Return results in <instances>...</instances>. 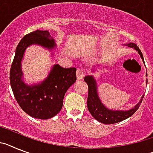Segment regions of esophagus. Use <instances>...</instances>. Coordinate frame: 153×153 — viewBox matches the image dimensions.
I'll list each match as a JSON object with an SVG mask.
<instances>
[{"mask_svg": "<svg viewBox=\"0 0 153 153\" xmlns=\"http://www.w3.org/2000/svg\"><path fill=\"white\" fill-rule=\"evenodd\" d=\"M76 76L78 80H82V78H84L85 76V71L81 68L78 69L76 71Z\"/></svg>", "mask_w": 153, "mask_h": 153, "instance_id": "esophagus-1", "label": "esophagus"}]
</instances>
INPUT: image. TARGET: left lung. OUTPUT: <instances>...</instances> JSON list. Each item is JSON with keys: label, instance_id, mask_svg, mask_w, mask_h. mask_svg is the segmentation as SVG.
<instances>
[{"label": "left lung", "instance_id": "obj_1", "mask_svg": "<svg viewBox=\"0 0 153 153\" xmlns=\"http://www.w3.org/2000/svg\"><path fill=\"white\" fill-rule=\"evenodd\" d=\"M129 48H134L138 51V53L140 55L141 58L143 59V63L144 62V58L143 55L139 50L137 45L134 43H128L126 45ZM97 67L99 68L100 65L94 66L91 69V71H95L97 70ZM147 76V74H146ZM85 82L88 84V100H87V106L88 109L97 121H99L100 123H104V124H114V123H119L125 119H128L129 117L132 116L135 111H137L139 107L140 106L143 99L144 98V95L142 96L140 101L138 102L137 104L134 106L133 108L128 110H112L106 108L105 106L103 105L102 101L100 100V98L98 94V87H97V82L95 80V77L93 75H86L84 78ZM147 79L146 82L147 83Z\"/></svg>", "mask_w": 153, "mask_h": 153}]
</instances>
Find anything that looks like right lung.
Here are the masks:
<instances>
[{"mask_svg":"<svg viewBox=\"0 0 153 153\" xmlns=\"http://www.w3.org/2000/svg\"><path fill=\"white\" fill-rule=\"evenodd\" d=\"M33 45L51 51V55L57 48L48 30H37L25 35L16 48L10 71V86L18 105L27 115L35 119H48L62 109L66 91L76 82V68H64L56 64L43 81L32 85L25 83L21 61L25 50Z\"/></svg>","mask_w":153,"mask_h":153,"instance_id":"add662e5","label":"right lung"}]
</instances>
